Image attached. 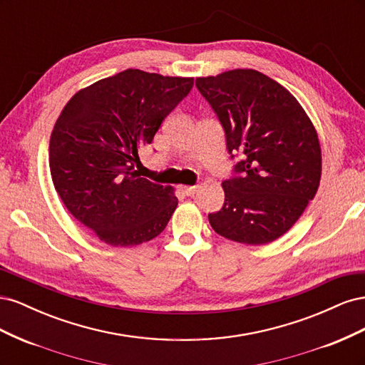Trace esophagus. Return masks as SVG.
Listing matches in <instances>:
<instances>
[{
    "label": "esophagus",
    "mask_w": 365,
    "mask_h": 365,
    "mask_svg": "<svg viewBox=\"0 0 365 365\" xmlns=\"http://www.w3.org/2000/svg\"><path fill=\"white\" fill-rule=\"evenodd\" d=\"M180 190L187 196H193L197 190V187L196 185H180Z\"/></svg>",
    "instance_id": "obj_1"
}]
</instances>
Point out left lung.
Masks as SVG:
<instances>
[{
    "label": "left lung",
    "instance_id": "8db88e82",
    "mask_svg": "<svg viewBox=\"0 0 365 365\" xmlns=\"http://www.w3.org/2000/svg\"><path fill=\"white\" fill-rule=\"evenodd\" d=\"M196 86L225 130L228 152L242 155L210 225L239 244H269L297 222L319 187L322 148L312 121L284 86L256 70L196 77Z\"/></svg>",
    "mask_w": 365,
    "mask_h": 365
}]
</instances>
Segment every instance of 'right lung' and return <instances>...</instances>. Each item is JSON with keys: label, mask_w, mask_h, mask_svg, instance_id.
<instances>
[{"label": "right lung", "mask_w": 365, "mask_h": 365, "mask_svg": "<svg viewBox=\"0 0 365 365\" xmlns=\"http://www.w3.org/2000/svg\"><path fill=\"white\" fill-rule=\"evenodd\" d=\"M192 86L193 77L129 68L63 106L50 137L51 180L68 212L105 244H145L168 225L178 205L173 187L141 178L134 164Z\"/></svg>", "instance_id": "obj_1"}]
</instances>
